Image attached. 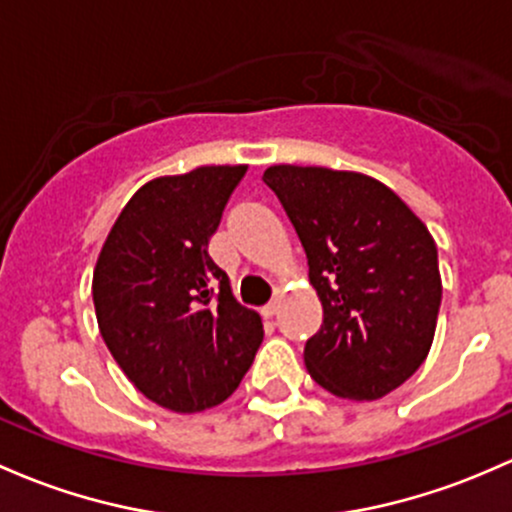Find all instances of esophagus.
I'll return each mask as SVG.
<instances>
[{"mask_svg": "<svg viewBox=\"0 0 512 512\" xmlns=\"http://www.w3.org/2000/svg\"><path fill=\"white\" fill-rule=\"evenodd\" d=\"M279 306H282V289H277V292H274L272 301L265 306V309H262V314H265V316H274V314H277V311H279Z\"/></svg>", "mask_w": 512, "mask_h": 512, "instance_id": "1", "label": "esophagus"}]
</instances>
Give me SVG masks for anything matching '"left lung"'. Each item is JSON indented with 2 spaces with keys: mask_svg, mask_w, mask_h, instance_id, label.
<instances>
[{
  "mask_svg": "<svg viewBox=\"0 0 512 512\" xmlns=\"http://www.w3.org/2000/svg\"><path fill=\"white\" fill-rule=\"evenodd\" d=\"M277 193L309 260L324 324L304 363L324 390L380 400L432 348L441 304L437 242L392 188L358 171L274 164Z\"/></svg>",
  "mask_w": 512,
  "mask_h": 512,
  "instance_id": "left-lung-1",
  "label": "left lung"
}]
</instances>
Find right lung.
<instances>
[{"mask_svg": "<svg viewBox=\"0 0 512 512\" xmlns=\"http://www.w3.org/2000/svg\"><path fill=\"white\" fill-rule=\"evenodd\" d=\"M247 164L157 176L107 233L93 272L100 336L129 383L179 414L238 390L260 348L262 319L235 301L208 240Z\"/></svg>", "mask_w": 512, "mask_h": 512, "instance_id": "obj_1", "label": "right lung"}]
</instances>
